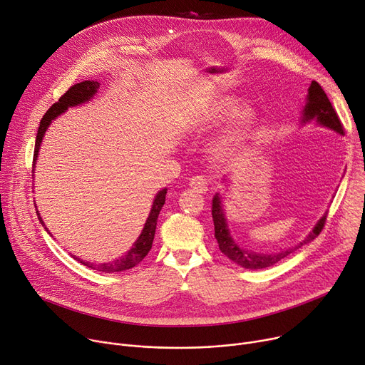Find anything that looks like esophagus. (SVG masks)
<instances>
[{
  "mask_svg": "<svg viewBox=\"0 0 365 365\" xmlns=\"http://www.w3.org/2000/svg\"><path fill=\"white\" fill-rule=\"evenodd\" d=\"M189 185L190 187L197 192V193H207L210 186H208V182L204 176H193L190 180H189Z\"/></svg>",
  "mask_w": 365,
  "mask_h": 365,
  "instance_id": "esophagus-1",
  "label": "esophagus"
}]
</instances>
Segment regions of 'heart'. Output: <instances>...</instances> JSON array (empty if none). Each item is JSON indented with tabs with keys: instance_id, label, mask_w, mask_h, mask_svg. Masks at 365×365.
Wrapping results in <instances>:
<instances>
[{
	"instance_id": "obj_1",
	"label": "heart",
	"mask_w": 365,
	"mask_h": 365,
	"mask_svg": "<svg viewBox=\"0 0 365 365\" xmlns=\"http://www.w3.org/2000/svg\"><path fill=\"white\" fill-rule=\"evenodd\" d=\"M237 106H239V102L235 97H231V96L220 97L218 101L212 105V108L210 109V112L207 115V120L212 122V123L220 122V120L228 118L230 115H233L237 110ZM253 120H255V115L250 109L239 110L235 115L233 120L228 123V126L225 128L221 137L218 138V141L215 144V151L220 154H225L233 148H236L246 138L250 126L253 125Z\"/></svg>"
}]
</instances>
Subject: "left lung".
<instances>
[{"label":"left lung","instance_id":"1","mask_svg":"<svg viewBox=\"0 0 365 365\" xmlns=\"http://www.w3.org/2000/svg\"><path fill=\"white\" fill-rule=\"evenodd\" d=\"M310 120H316L317 123L334 129L339 134H345L344 125L341 123V119L336 113V110L334 109L332 103L329 102V98L326 96V93L323 91V88L320 87L319 83L312 81L310 87H309V96H307V105L303 110V122H310ZM327 215H323L319 222L316 224V227L313 228L312 233L294 249H288V250H282L279 253H272V255H263V253H256L247 249L240 247L233 239H231L228 228H227V222L221 210V201L218 195L214 196L212 200V220H214V228H215V239L218 242V247L221 250L222 255H225L231 262H235L239 267L245 268V269H263V268H269L272 264L278 263L279 260H282L284 257H287L289 253H292L295 249L302 247L303 245L314 240L320 231L324 227Z\"/></svg>","mask_w":365,"mask_h":365}]
</instances>
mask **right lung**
Instances as JSON below:
<instances>
[{
	"label": "right lung",
	"mask_w": 365,
	"mask_h": 365,
	"mask_svg": "<svg viewBox=\"0 0 365 365\" xmlns=\"http://www.w3.org/2000/svg\"><path fill=\"white\" fill-rule=\"evenodd\" d=\"M101 87V83H97L94 80H86L81 83H77L74 86H71L67 91H65L61 97L59 101L55 102L48 112L43 115L42 120H41V126L38 129V135H36V143H35V153H33V165H35V161L38 158V153H39V147L42 143V138L45 135V132L48 129V126L51 125V122L61 115L63 110H67L70 106H76L80 103H84L96 94V91ZM165 193H168V189H163L157 193L155 200L153 202V208L151 212L147 218V222L143 228V233L138 237V240L132 246V249L120 259H116L110 263H102V264H94L90 262H84L78 257L74 256L76 260H78L80 263H83L84 267L96 269V271H101V272H106V274H113V272H123L126 269H132L137 264L148 255L151 246H153V240H154V235H155V225H157V218L158 214L165 202ZM38 212V211H36ZM38 218L39 221L43 224L39 212H38ZM45 225V224H43Z\"/></svg>",
	"instance_id": "add662e5"
}]
</instances>
